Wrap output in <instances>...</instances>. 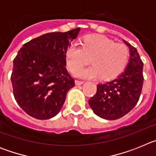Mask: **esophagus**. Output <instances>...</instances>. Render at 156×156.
<instances>
[{"instance_id": "esophagus-1", "label": "esophagus", "mask_w": 156, "mask_h": 156, "mask_svg": "<svg viewBox=\"0 0 156 156\" xmlns=\"http://www.w3.org/2000/svg\"><path fill=\"white\" fill-rule=\"evenodd\" d=\"M75 83H76V85H81V84H83V81H81V80H76Z\"/></svg>"}]
</instances>
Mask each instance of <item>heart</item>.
<instances>
[{"instance_id": "b5f03b06", "label": "heart", "mask_w": 156, "mask_h": 156, "mask_svg": "<svg viewBox=\"0 0 156 156\" xmlns=\"http://www.w3.org/2000/svg\"><path fill=\"white\" fill-rule=\"evenodd\" d=\"M91 57L92 65L87 68L78 69ZM66 65L70 72L76 69L75 76L81 78H98L105 80H112L122 73L129 62L127 47L115 44L108 37L100 35L87 36L82 45L72 44L66 51Z\"/></svg>"}]
</instances>
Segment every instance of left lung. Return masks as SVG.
<instances>
[{"mask_svg": "<svg viewBox=\"0 0 156 156\" xmlns=\"http://www.w3.org/2000/svg\"><path fill=\"white\" fill-rule=\"evenodd\" d=\"M130 51L129 62L116 79L98 84L97 92L88 101L95 114L105 119H117L131 111L142 90L143 62L137 49L124 41Z\"/></svg>", "mask_w": 156, "mask_h": 156, "instance_id": "1", "label": "left lung"}]
</instances>
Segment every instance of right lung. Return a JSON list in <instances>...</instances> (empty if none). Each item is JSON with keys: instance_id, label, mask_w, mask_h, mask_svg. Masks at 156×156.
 <instances>
[{"instance_id": "right-lung-1", "label": "right lung", "mask_w": 156, "mask_h": 156, "mask_svg": "<svg viewBox=\"0 0 156 156\" xmlns=\"http://www.w3.org/2000/svg\"><path fill=\"white\" fill-rule=\"evenodd\" d=\"M80 28L44 34L24 44L14 58L11 80L16 102L30 116L48 119L59 112L75 85L66 51Z\"/></svg>"}]
</instances>
